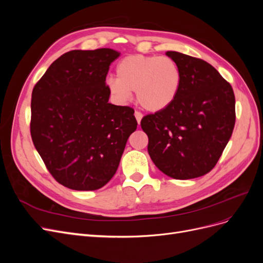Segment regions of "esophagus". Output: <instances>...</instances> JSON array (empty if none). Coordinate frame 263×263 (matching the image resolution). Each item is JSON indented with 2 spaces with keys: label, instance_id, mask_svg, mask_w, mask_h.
<instances>
[{
  "label": "esophagus",
  "instance_id": "esophagus-1",
  "mask_svg": "<svg viewBox=\"0 0 263 263\" xmlns=\"http://www.w3.org/2000/svg\"><path fill=\"white\" fill-rule=\"evenodd\" d=\"M135 117H136V119H137V123H138V125H140L141 118H142V114H141L140 112H135Z\"/></svg>",
  "mask_w": 263,
  "mask_h": 263
}]
</instances>
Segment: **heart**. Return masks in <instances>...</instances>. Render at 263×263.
<instances>
[{"label": "heart", "mask_w": 263, "mask_h": 263, "mask_svg": "<svg viewBox=\"0 0 263 263\" xmlns=\"http://www.w3.org/2000/svg\"><path fill=\"white\" fill-rule=\"evenodd\" d=\"M116 79H109L110 94L121 103L135 91L138 104L150 113L169 107L180 90L181 76L177 63L168 57L129 54L118 62Z\"/></svg>", "instance_id": "b5f03b06"}]
</instances>
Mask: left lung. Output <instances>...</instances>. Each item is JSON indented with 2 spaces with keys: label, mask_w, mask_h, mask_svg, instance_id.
<instances>
[{
  "label": "left lung",
  "mask_w": 263,
  "mask_h": 263,
  "mask_svg": "<svg viewBox=\"0 0 263 263\" xmlns=\"http://www.w3.org/2000/svg\"><path fill=\"white\" fill-rule=\"evenodd\" d=\"M180 70V90L165 109L141 119L148 153L157 168L177 180L209 173L234 130L235 94L218 71L202 59L166 51Z\"/></svg>",
  "instance_id": "left-lung-1"
}]
</instances>
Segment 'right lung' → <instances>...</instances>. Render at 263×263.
I'll use <instances>...</instances> for the list:
<instances>
[{
    "label": "right lung",
    "instance_id": "obj_1",
    "mask_svg": "<svg viewBox=\"0 0 263 263\" xmlns=\"http://www.w3.org/2000/svg\"><path fill=\"white\" fill-rule=\"evenodd\" d=\"M119 54L109 48L63 53L31 93V139L51 176L68 189L104 186L137 128L133 108L108 103L106 76Z\"/></svg>",
    "mask_w": 263,
    "mask_h": 263
}]
</instances>
